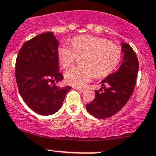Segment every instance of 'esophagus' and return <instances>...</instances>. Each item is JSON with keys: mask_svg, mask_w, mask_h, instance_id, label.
I'll use <instances>...</instances> for the list:
<instances>
[{"mask_svg": "<svg viewBox=\"0 0 156 156\" xmlns=\"http://www.w3.org/2000/svg\"><path fill=\"white\" fill-rule=\"evenodd\" d=\"M73 89H74V90H78V91H81V92H83V91H84V90H85V89L80 88V87H73Z\"/></svg>", "mask_w": 156, "mask_h": 156, "instance_id": "obj_1", "label": "esophagus"}]
</instances>
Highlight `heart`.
Returning a JSON list of instances; mask_svg holds the SVG:
<instances>
[{
    "label": "heart",
    "instance_id": "b5f03b06",
    "mask_svg": "<svg viewBox=\"0 0 156 156\" xmlns=\"http://www.w3.org/2000/svg\"><path fill=\"white\" fill-rule=\"evenodd\" d=\"M72 46L62 45L58 49L60 64L66 69L77 56H83V67L73 66L64 74L66 83L82 87L95 75L105 77L117 67L121 58V49L109 40L90 35H80L73 38Z\"/></svg>",
    "mask_w": 156,
    "mask_h": 156
}]
</instances>
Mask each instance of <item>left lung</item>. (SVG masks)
Instances as JSON below:
<instances>
[{
	"instance_id": "left-lung-1",
	"label": "left lung",
	"mask_w": 156,
	"mask_h": 156,
	"mask_svg": "<svg viewBox=\"0 0 156 156\" xmlns=\"http://www.w3.org/2000/svg\"><path fill=\"white\" fill-rule=\"evenodd\" d=\"M123 61L118 70L101 82L102 87L95 90V98L87 104V110L98 119L111 117L119 112L130 98L138 71L136 52L129 44L122 43Z\"/></svg>"
}]
</instances>
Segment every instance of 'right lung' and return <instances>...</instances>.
Segmentation results:
<instances>
[{
	"mask_svg": "<svg viewBox=\"0 0 156 156\" xmlns=\"http://www.w3.org/2000/svg\"><path fill=\"white\" fill-rule=\"evenodd\" d=\"M58 41L45 32L27 41L15 63V78L22 98L34 112L42 115L55 113L62 106L69 86L58 87L64 77L59 72Z\"/></svg>",
	"mask_w": 156,
	"mask_h": 156,
	"instance_id": "1",
	"label": "right lung"
}]
</instances>
